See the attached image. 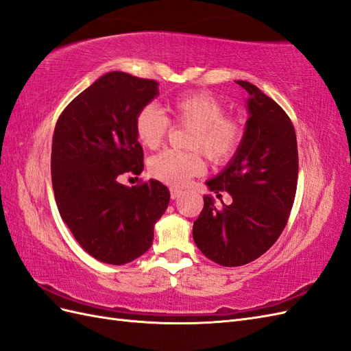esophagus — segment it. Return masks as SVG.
Listing matches in <instances>:
<instances>
[{"label": "esophagus", "mask_w": 351, "mask_h": 351, "mask_svg": "<svg viewBox=\"0 0 351 351\" xmlns=\"http://www.w3.org/2000/svg\"><path fill=\"white\" fill-rule=\"evenodd\" d=\"M182 194V189H178V188H170V198L176 199L179 195Z\"/></svg>", "instance_id": "obj_1"}]
</instances>
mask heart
Wrapping results in <instances>:
<instances>
[{"mask_svg": "<svg viewBox=\"0 0 351 351\" xmlns=\"http://www.w3.org/2000/svg\"><path fill=\"white\" fill-rule=\"evenodd\" d=\"M176 123L191 126L189 148L203 149L215 163L231 158L243 141V128L238 120L225 116V106L207 91H191L169 103ZM170 122L160 110L148 104L135 117V135L139 144L154 149L163 143ZM149 175L167 185H184L189 178L203 173L204 162L199 152L165 149L149 158Z\"/></svg>", "mask_w": 351, "mask_h": 351, "instance_id": "1", "label": "heart"}]
</instances>
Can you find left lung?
<instances>
[{
  "label": "left lung",
  "mask_w": 351,
  "mask_h": 351,
  "mask_svg": "<svg viewBox=\"0 0 351 351\" xmlns=\"http://www.w3.org/2000/svg\"><path fill=\"white\" fill-rule=\"evenodd\" d=\"M245 131L226 167L206 181L217 197L226 191L231 204L216 208L212 195L193 226L195 245L222 266L253 262L275 244L294 204L298 153L291 120L272 98L245 81Z\"/></svg>",
  "instance_id": "8db88e82"
}]
</instances>
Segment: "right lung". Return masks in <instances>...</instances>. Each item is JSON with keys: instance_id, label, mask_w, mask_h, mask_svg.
Masks as SVG:
<instances>
[{"instance_id": "add662e5", "label": "right lung", "mask_w": 351, "mask_h": 351, "mask_svg": "<svg viewBox=\"0 0 351 351\" xmlns=\"http://www.w3.org/2000/svg\"><path fill=\"white\" fill-rule=\"evenodd\" d=\"M157 95L152 79L108 72L57 120L51 179L58 212L76 241L103 263L126 265L143 256L169 204L167 186L156 179L136 186L119 182L126 172H143L135 117Z\"/></svg>"}]
</instances>
